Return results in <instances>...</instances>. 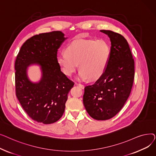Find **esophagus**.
I'll return each instance as SVG.
<instances>
[{"mask_svg": "<svg viewBox=\"0 0 156 156\" xmlns=\"http://www.w3.org/2000/svg\"><path fill=\"white\" fill-rule=\"evenodd\" d=\"M75 85H77V86H78V87H80L81 88H84V85H83V84L80 83H76Z\"/></svg>", "mask_w": 156, "mask_h": 156, "instance_id": "34e87169", "label": "esophagus"}]
</instances>
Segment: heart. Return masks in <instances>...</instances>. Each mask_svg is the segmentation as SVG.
<instances>
[{"instance_id": "obj_1", "label": "heart", "mask_w": 156, "mask_h": 156, "mask_svg": "<svg viewBox=\"0 0 156 156\" xmlns=\"http://www.w3.org/2000/svg\"><path fill=\"white\" fill-rule=\"evenodd\" d=\"M111 47L105 40L80 38L73 41L57 56V61L66 75L71 76L79 63L78 77L90 80L99 79L109 62Z\"/></svg>"}]
</instances>
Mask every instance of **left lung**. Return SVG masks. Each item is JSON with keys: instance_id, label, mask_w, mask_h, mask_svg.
Returning a JSON list of instances; mask_svg holds the SVG:
<instances>
[{"instance_id": "8db88e82", "label": "left lung", "mask_w": 156, "mask_h": 156, "mask_svg": "<svg viewBox=\"0 0 156 156\" xmlns=\"http://www.w3.org/2000/svg\"><path fill=\"white\" fill-rule=\"evenodd\" d=\"M111 42V57L102 75L85 87L83 104L88 114L97 120H107L120 111L132 90L135 62L127 40L118 33L101 30Z\"/></svg>"}]
</instances>
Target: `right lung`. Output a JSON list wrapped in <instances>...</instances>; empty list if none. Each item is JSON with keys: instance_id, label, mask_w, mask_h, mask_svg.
<instances>
[{"instance_id": "obj_1", "label": "right lung", "mask_w": 156, "mask_h": 156, "mask_svg": "<svg viewBox=\"0 0 156 156\" xmlns=\"http://www.w3.org/2000/svg\"><path fill=\"white\" fill-rule=\"evenodd\" d=\"M66 38L60 31L33 36L23 44L15 61L16 97L30 118L44 124L54 123L62 117L74 85L57 61V50ZM34 63L39 64L43 71L37 84L31 83L26 74Z\"/></svg>"}]
</instances>
